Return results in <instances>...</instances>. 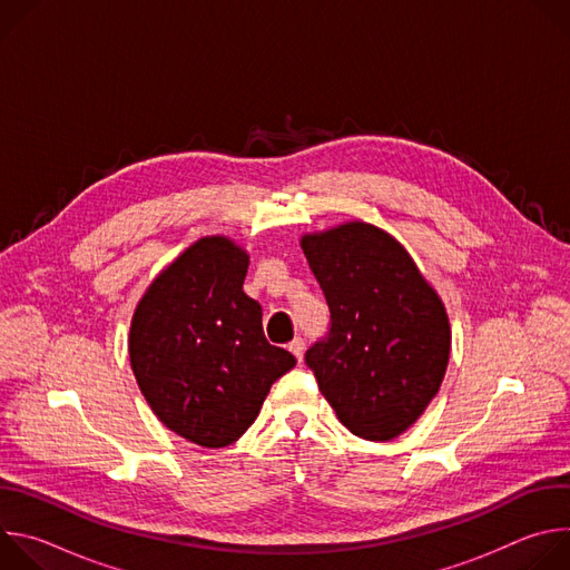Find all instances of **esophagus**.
Instances as JSON below:
<instances>
[{
  "label": "esophagus",
  "mask_w": 570,
  "mask_h": 570,
  "mask_svg": "<svg viewBox=\"0 0 570 570\" xmlns=\"http://www.w3.org/2000/svg\"><path fill=\"white\" fill-rule=\"evenodd\" d=\"M288 352H291L297 361H302V358H304V341H302V338H295L293 343H288Z\"/></svg>",
  "instance_id": "1"
}]
</instances>
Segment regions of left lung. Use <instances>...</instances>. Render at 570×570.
<instances>
[{
	"label": "left lung",
	"mask_w": 570,
	"mask_h": 570,
	"mask_svg": "<svg viewBox=\"0 0 570 570\" xmlns=\"http://www.w3.org/2000/svg\"><path fill=\"white\" fill-rule=\"evenodd\" d=\"M299 246L332 311L330 338L306 352L320 392L358 438L390 442L438 394L451 354L449 313L385 229L347 220Z\"/></svg>",
	"instance_id": "1"
}]
</instances>
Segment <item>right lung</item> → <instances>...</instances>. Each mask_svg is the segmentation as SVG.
Segmentation results:
<instances>
[{
	"label": "right lung",
	"mask_w": 570,
	"mask_h": 570,
	"mask_svg": "<svg viewBox=\"0 0 570 570\" xmlns=\"http://www.w3.org/2000/svg\"><path fill=\"white\" fill-rule=\"evenodd\" d=\"M248 266L229 236H203L159 271L130 320V367L150 411L205 449L246 433L295 365L264 336L262 306L243 291Z\"/></svg>",
	"instance_id": "1"
}]
</instances>
